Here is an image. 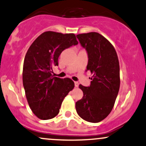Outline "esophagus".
Masks as SVG:
<instances>
[{
	"label": "esophagus",
	"instance_id": "obj_1",
	"mask_svg": "<svg viewBox=\"0 0 146 146\" xmlns=\"http://www.w3.org/2000/svg\"><path fill=\"white\" fill-rule=\"evenodd\" d=\"M79 86V82H75V86L76 87V88H78Z\"/></svg>",
	"mask_w": 146,
	"mask_h": 146
}]
</instances>
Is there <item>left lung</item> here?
<instances>
[{
  "label": "left lung",
  "mask_w": 146,
  "mask_h": 146,
  "mask_svg": "<svg viewBox=\"0 0 146 146\" xmlns=\"http://www.w3.org/2000/svg\"><path fill=\"white\" fill-rule=\"evenodd\" d=\"M88 56L86 71L93 74L90 86L79 85L83 97L75 104L78 115L84 120L98 123L109 115L120 86L119 63L113 45L97 32L77 35Z\"/></svg>",
  "instance_id": "1"
}]
</instances>
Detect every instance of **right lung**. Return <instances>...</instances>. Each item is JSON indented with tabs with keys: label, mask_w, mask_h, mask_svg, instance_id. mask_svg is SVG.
Segmentation results:
<instances>
[{
	"label": "right lung",
	"mask_w": 146,
	"mask_h": 146,
	"mask_svg": "<svg viewBox=\"0 0 146 146\" xmlns=\"http://www.w3.org/2000/svg\"><path fill=\"white\" fill-rule=\"evenodd\" d=\"M78 44L74 33L45 31L29 46L25 57L23 82L28 104L42 120L58 115L64 98L75 86L71 79L52 75L62 51Z\"/></svg>",
	"instance_id": "obj_1"
}]
</instances>
